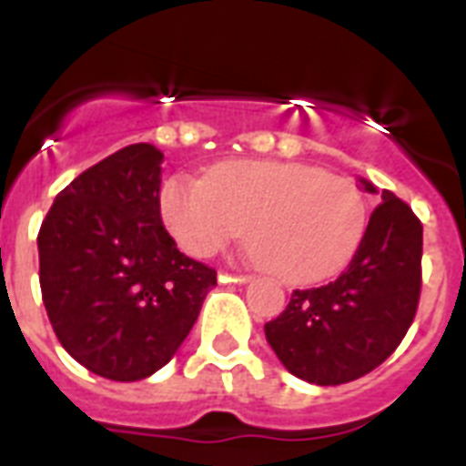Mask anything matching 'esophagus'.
Segmentation results:
<instances>
[{
	"label": "esophagus",
	"instance_id": "1",
	"mask_svg": "<svg viewBox=\"0 0 466 466\" xmlns=\"http://www.w3.org/2000/svg\"><path fill=\"white\" fill-rule=\"evenodd\" d=\"M218 280L219 283H247L248 276H234V273H227V270H219Z\"/></svg>",
	"mask_w": 466,
	"mask_h": 466
}]
</instances>
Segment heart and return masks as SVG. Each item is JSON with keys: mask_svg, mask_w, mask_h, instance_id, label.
Masks as SVG:
<instances>
[{"mask_svg": "<svg viewBox=\"0 0 466 466\" xmlns=\"http://www.w3.org/2000/svg\"><path fill=\"white\" fill-rule=\"evenodd\" d=\"M167 232L193 258L241 237L285 283L339 273L368 229V198L353 178L299 161H225L205 178L171 176L159 190Z\"/></svg>", "mask_w": 466, "mask_h": 466, "instance_id": "b5f03b06", "label": "heart"}]
</instances>
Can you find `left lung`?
Listing matches in <instances>:
<instances>
[{
  "instance_id": "1",
  "label": "left lung",
  "mask_w": 466,
  "mask_h": 466,
  "mask_svg": "<svg viewBox=\"0 0 466 466\" xmlns=\"http://www.w3.org/2000/svg\"><path fill=\"white\" fill-rule=\"evenodd\" d=\"M365 188L375 190L370 183ZM423 225L391 190L370 215L360 247L336 280L295 290L266 324L285 368L311 384H343L390 358L420 299Z\"/></svg>"
}]
</instances>
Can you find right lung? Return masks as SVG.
<instances>
[{
	"label": "right lung",
	"instance_id": "1",
	"mask_svg": "<svg viewBox=\"0 0 466 466\" xmlns=\"http://www.w3.org/2000/svg\"><path fill=\"white\" fill-rule=\"evenodd\" d=\"M161 155L118 149L55 198L38 232L40 292L62 348L116 382L164 368L218 270L176 248L159 215Z\"/></svg>",
	"mask_w": 466,
	"mask_h": 466
}]
</instances>
